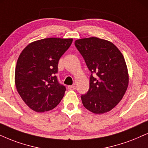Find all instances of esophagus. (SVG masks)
<instances>
[{
	"mask_svg": "<svg viewBox=\"0 0 148 148\" xmlns=\"http://www.w3.org/2000/svg\"><path fill=\"white\" fill-rule=\"evenodd\" d=\"M68 89H69V90H75V89H76L75 85H69V86H68Z\"/></svg>",
	"mask_w": 148,
	"mask_h": 148,
	"instance_id": "34e87169",
	"label": "esophagus"
}]
</instances>
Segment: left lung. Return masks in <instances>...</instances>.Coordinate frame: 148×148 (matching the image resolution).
<instances>
[{"label": "left lung", "mask_w": 148, "mask_h": 148, "mask_svg": "<svg viewBox=\"0 0 148 148\" xmlns=\"http://www.w3.org/2000/svg\"><path fill=\"white\" fill-rule=\"evenodd\" d=\"M74 44L91 72L89 90L81 96L83 106L94 114L110 111L128 86L123 56L112 42L97 37L79 39Z\"/></svg>", "instance_id": "8db88e82"}]
</instances>
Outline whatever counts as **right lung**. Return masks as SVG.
<instances>
[{"instance_id": "obj_1", "label": "right lung", "mask_w": 148, "mask_h": 148, "mask_svg": "<svg viewBox=\"0 0 148 148\" xmlns=\"http://www.w3.org/2000/svg\"><path fill=\"white\" fill-rule=\"evenodd\" d=\"M72 38H49L30 43L18 58L15 70L17 91L26 105L37 112L54 109L66 88L56 74L58 60L70 47Z\"/></svg>"}]
</instances>
